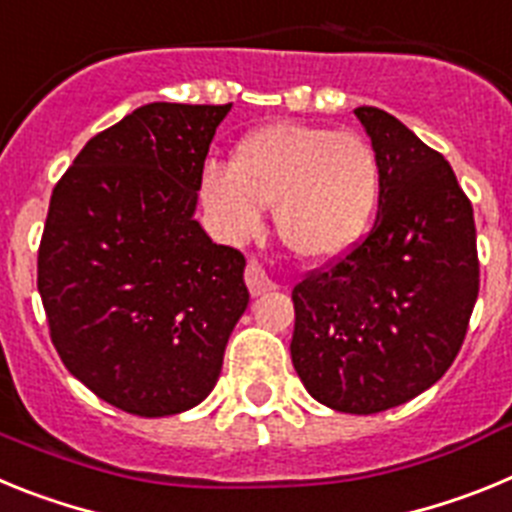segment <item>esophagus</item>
<instances>
[{
	"mask_svg": "<svg viewBox=\"0 0 512 512\" xmlns=\"http://www.w3.org/2000/svg\"><path fill=\"white\" fill-rule=\"evenodd\" d=\"M243 279H246V287L253 297L264 295L269 289H274V282L269 279V274L264 271V266L256 259H251L246 264V271H243Z\"/></svg>",
	"mask_w": 512,
	"mask_h": 512,
	"instance_id": "obj_1",
	"label": "esophagus"
}]
</instances>
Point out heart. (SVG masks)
Returning a JSON list of instances; mask_svg holds the SVG:
<instances>
[{"label":"heart","instance_id":"b5f03b06","mask_svg":"<svg viewBox=\"0 0 512 512\" xmlns=\"http://www.w3.org/2000/svg\"><path fill=\"white\" fill-rule=\"evenodd\" d=\"M202 200L228 241L261 228L264 205L284 243L305 259H336L372 223L382 194V164L359 133L302 122H271L233 148L230 169L202 171Z\"/></svg>","mask_w":512,"mask_h":512}]
</instances>
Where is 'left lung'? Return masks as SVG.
Segmentation results:
<instances>
[{
	"label": "left lung",
	"instance_id": "8db88e82",
	"mask_svg": "<svg viewBox=\"0 0 512 512\" xmlns=\"http://www.w3.org/2000/svg\"><path fill=\"white\" fill-rule=\"evenodd\" d=\"M382 164L372 230L292 289V364L312 397L372 415L446 374L479 295L474 210L454 169L390 112L356 107Z\"/></svg>",
	"mask_w": 512,
	"mask_h": 512
}]
</instances>
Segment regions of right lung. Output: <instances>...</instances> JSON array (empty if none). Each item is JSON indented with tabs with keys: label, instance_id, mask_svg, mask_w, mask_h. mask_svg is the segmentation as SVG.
<instances>
[{
	"label": "right lung",
	"instance_id": "add662e5",
	"mask_svg": "<svg viewBox=\"0 0 512 512\" xmlns=\"http://www.w3.org/2000/svg\"><path fill=\"white\" fill-rule=\"evenodd\" d=\"M230 104L153 102L94 135L53 187L38 292L63 366L140 418L200 405L248 305L246 259L194 220Z\"/></svg>",
	"mask_w": 512,
	"mask_h": 512
}]
</instances>
